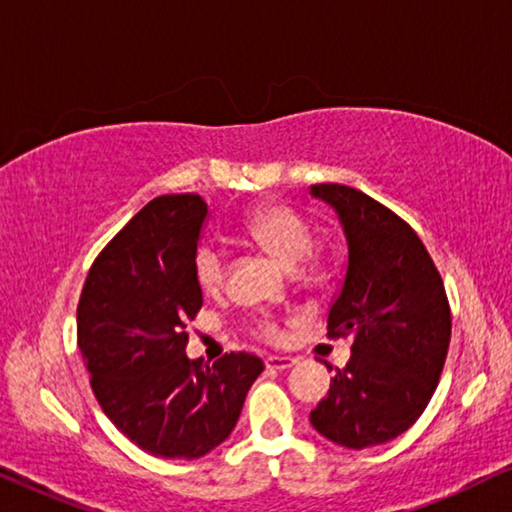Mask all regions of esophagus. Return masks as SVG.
Wrapping results in <instances>:
<instances>
[{"label":"esophagus","mask_w":512,"mask_h":512,"mask_svg":"<svg viewBox=\"0 0 512 512\" xmlns=\"http://www.w3.org/2000/svg\"><path fill=\"white\" fill-rule=\"evenodd\" d=\"M265 366L272 368V370H289L291 366H296V359L293 356H277L272 354L265 359Z\"/></svg>","instance_id":"esophagus-1"}]
</instances>
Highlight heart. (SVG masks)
Masks as SVG:
<instances>
[{
	"mask_svg": "<svg viewBox=\"0 0 512 512\" xmlns=\"http://www.w3.org/2000/svg\"><path fill=\"white\" fill-rule=\"evenodd\" d=\"M247 233L258 244H263L279 263L286 268H296L310 258L314 247V235L310 223L298 212L284 205H270L256 209L247 219ZM193 275L202 293H219L226 284V258L216 244H200L193 258ZM268 338H277L272 326H263Z\"/></svg>",
	"mask_w": 512,
	"mask_h": 512,
	"instance_id": "1",
	"label": "heart"
}]
</instances>
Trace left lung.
<instances>
[{
    "instance_id": "obj_1",
    "label": "left lung",
    "mask_w": 512,
    "mask_h": 512,
    "mask_svg": "<svg viewBox=\"0 0 512 512\" xmlns=\"http://www.w3.org/2000/svg\"><path fill=\"white\" fill-rule=\"evenodd\" d=\"M347 237V272L328 335H354L352 359L310 412L321 436L349 450L382 445L417 422L443 373L452 314L419 235L370 195L314 184Z\"/></svg>"
}]
</instances>
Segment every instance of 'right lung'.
<instances>
[{
	"instance_id": "obj_1",
	"label": "right lung",
	"mask_w": 512,
	"mask_h": 512,
	"mask_svg": "<svg viewBox=\"0 0 512 512\" xmlns=\"http://www.w3.org/2000/svg\"><path fill=\"white\" fill-rule=\"evenodd\" d=\"M205 219L195 193L151 200L95 258L76 307V342L104 415L165 459L221 445L263 373L247 352L214 366L186 356V324L202 307L193 258Z\"/></svg>"
}]
</instances>
